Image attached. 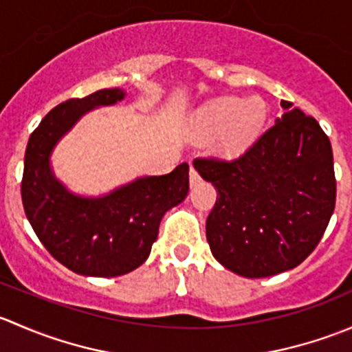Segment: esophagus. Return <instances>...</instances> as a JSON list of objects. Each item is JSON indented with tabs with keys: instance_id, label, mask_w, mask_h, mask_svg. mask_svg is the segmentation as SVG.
<instances>
[{
	"instance_id": "1",
	"label": "esophagus",
	"mask_w": 352,
	"mask_h": 352,
	"mask_svg": "<svg viewBox=\"0 0 352 352\" xmlns=\"http://www.w3.org/2000/svg\"><path fill=\"white\" fill-rule=\"evenodd\" d=\"M189 182H190V187H196L199 182H201V177H199L197 170L194 168V166H190V172H189Z\"/></svg>"
}]
</instances>
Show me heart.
I'll return each mask as SVG.
<instances>
[{"label": "heart", "instance_id": "obj_1", "mask_svg": "<svg viewBox=\"0 0 352 352\" xmlns=\"http://www.w3.org/2000/svg\"><path fill=\"white\" fill-rule=\"evenodd\" d=\"M267 119V105L261 97L212 98L192 116L199 138L212 140V151L223 158H239L257 141Z\"/></svg>", "mask_w": 352, "mask_h": 352}]
</instances>
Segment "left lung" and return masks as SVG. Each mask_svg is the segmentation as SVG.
Instances as JSON below:
<instances>
[{
    "instance_id": "obj_1",
    "label": "left lung",
    "mask_w": 352,
    "mask_h": 352,
    "mask_svg": "<svg viewBox=\"0 0 352 352\" xmlns=\"http://www.w3.org/2000/svg\"><path fill=\"white\" fill-rule=\"evenodd\" d=\"M240 158L194 160L218 190L206 239L223 267L267 278L300 265L324 236L336 206L332 146L317 120L289 102Z\"/></svg>"
}]
</instances>
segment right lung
I'll return each instance as SVG.
<instances>
[{
	"mask_svg": "<svg viewBox=\"0 0 352 352\" xmlns=\"http://www.w3.org/2000/svg\"><path fill=\"white\" fill-rule=\"evenodd\" d=\"M122 88H104L54 107L32 133L25 151V214L49 254L81 276L116 278L140 267L158 236L160 221L189 192V165L166 175L138 177L109 194L71 192L54 175L51 155L74 124L98 107L124 100Z\"/></svg>",
	"mask_w": 352,
	"mask_h": 352,
	"instance_id": "obj_1",
	"label": "right lung"
}]
</instances>
